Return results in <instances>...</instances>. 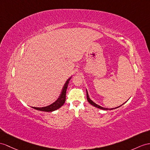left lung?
<instances>
[{
	"mask_svg": "<svg viewBox=\"0 0 150 150\" xmlns=\"http://www.w3.org/2000/svg\"><path fill=\"white\" fill-rule=\"evenodd\" d=\"M86 98H87V100L88 101V103L90 104H92V105H93V106H95V107H96V108H98V109H103V110H111V109H116V108H119V107H120L121 106V105H120V106H118V107H116V108H111V109H109V108H103V107H102V106H100V105H98V104H96L94 103V102L93 101V100H92L90 99V97H89V96H88V91H87V90L86 89ZM127 102V101H126ZM125 102V103H126ZM125 103H123V104H125ZM122 104V105H123Z\"/></svg>",
	"mask_w": 150,
	"mask_h": 150,
	"instance_id": "8db88e82",
	"label": "left lung"
}]
</instances>
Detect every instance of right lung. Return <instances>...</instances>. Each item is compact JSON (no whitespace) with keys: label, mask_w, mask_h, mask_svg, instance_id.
Here are the masks:
<instances>
[{"label":"right lung","mask_w":150,"mask_h":150,"mask_svg":"<svg viewBox=\"0 0 150 150\" xmlns=\"http://www.w3.org/2000/svg\"><path fill=\"white\" fill-rule=\"evenodd\" d=\"M72 77L69 78L66 82L65 83L62 89L61 93L60 94L59 97L57 99L55 102H54L52 104H50L49 105H47V106L45 107H42V108H36V107H32V108H34L36 110L38 111H45V112H52L57 110V109H59L61 108L62 105L64 104L65 102V96H66V90L67 88L68 85L69 83V81H70Z\"/></svg>","instance_id":"obj_1"}]
</instances>
